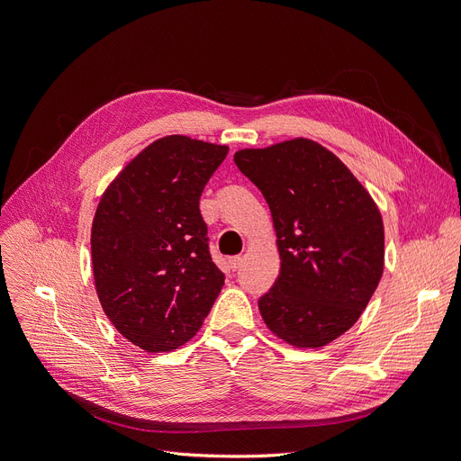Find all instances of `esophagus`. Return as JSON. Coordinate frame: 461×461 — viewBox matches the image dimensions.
Returning <instances> with one entry per match:
<instances>
[{
	"label": "esophagus",
	"instance_id": "esophagus-1",
	"mask_svg": "<svg viewBox=\"0 0 461 461\" xmlns=\"http://www.w3.org/2000/svg\"><path fill=\"white\" fill-rule=\"evenodd\" d=\"M240 265H242V257H240V255H238V257H230V258H229V267H230L232 270H238V268H240Z\"/></svg>",
	"mask_w": 461,
	"mask_h": 461
}]
</instances>
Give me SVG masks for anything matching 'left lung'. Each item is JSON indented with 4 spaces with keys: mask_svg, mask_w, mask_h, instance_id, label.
I'll list each match as a JSON object with an SVG mask.
<instances>
[{
    "mask_svg": "<svg viewBox=\"0 0 461 461\" xmlns=\"http://www.w3.org/2000/svg\"><path fill=\"white\" fill-rule=\"evenodd\" d=\"M260 189L281 258L274 287L258 298L270 330L298 348H319L353 326L384 268L383 217L339 158L310 139L234 153Z\"/></svg>",
    "mask_w": 461,
    "mask_h": 461,
    "instance_id": "1",
    "label": "left lung"
}]
</instances>
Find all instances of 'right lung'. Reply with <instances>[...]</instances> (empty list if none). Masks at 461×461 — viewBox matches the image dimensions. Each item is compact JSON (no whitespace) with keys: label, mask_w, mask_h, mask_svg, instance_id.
Returning a JSON list of instances; mask_svg holds the SVG:
<instances>
[{"label":"right lung","mask_w":461,"mask_h":461,"mask_svg":"<svg viewBox=\"0 0 461 461\" xmlns=\"http://www.w3.org/2000/svg\"><path fill=\"white\" fill-rule=\"evenodd\" d=\"M229 148L184 135L146 146L101 196L92 225L103 312L146 353L189 341L225 283L199 201Z\"/></svg>","instance_id":"add662e5"}]
</instances>
